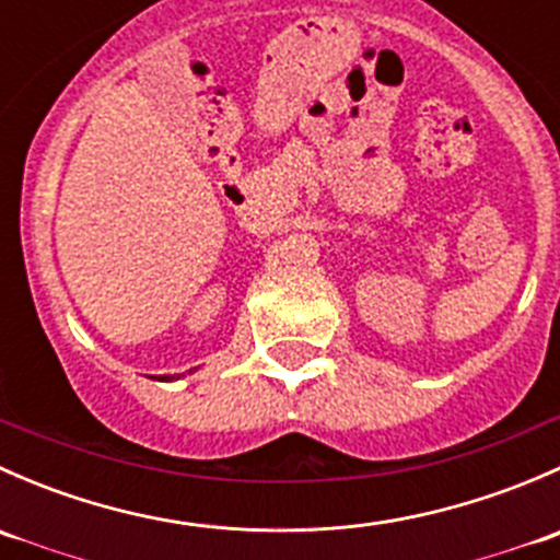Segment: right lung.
Segmentation results:
<instances>
[{"label":"right lung","instance_id":"1","mask_svg":"<svg viewBox=\"0 0 560 560\" xmlns=\"http://www.w3.org/2000/svg\"><path fill=\"white\" fill-rule=\"evenodd\" d=\"M165 380H167V376H165Z\"/></svg>","mask_w":560,"mask_h":560}]
</instances>
